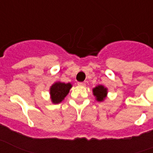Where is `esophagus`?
Segmentation results:
<instances>
[{
	"instance_id": "obj_1",
	"label": "esophagus",
	"mask_w": 153,
	"mask_h": 153,
	"mask_svg": "<svg viewBox=\"0 0 153 153\" xmlns=\"http://www.w3.org/2000/svg\"><path fill=\"white\" fill-rule=\"evenodd\" d=\"M77 84L78 85H80V86H85V82H78Z\"/></svg>"
}]
</instances>
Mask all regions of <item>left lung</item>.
I'll return each instance as SVG.
<instances>
[{"mask_svg": "<svg viewBox=\"0 0 153 153\" xmlns=\"http://www.w3.org/2000/svg\"><path fill=\"white\" fill-rule=\"evenodd\" d=\"M93 94L95 97V100L98 102H102L104 101L108 95V88L103 86L102 85H97L94 88H93Z\"/></svg>", "mask_w": 153, "mask_h": 153, "instance_id": "8db88e82", "label": "left lung"}]
</instances>
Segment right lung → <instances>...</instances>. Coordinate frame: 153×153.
<instances>
[{
	"instance_id": "right-lung-1",
	"label": "right lung",
	"mask_w": 153,
	"mask_h": 153,
	"mask_svg": "<svg viewBox=\"0 0 153 153\" xmlns=\"http://www.w3.org/2000/svg\"><path fill=\"white\" fill-rule=\"evenodd\" d=\"M72 87L71 83H64L61 81L54 82L50 88V95L51 102L53 104H58L63 101L68 94L70 89Z\"/></svg>"
}]
</instances>
